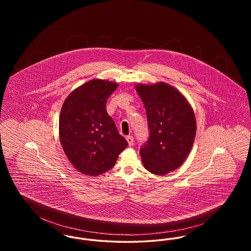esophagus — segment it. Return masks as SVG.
Instances as JSON below:
<instances>
[{"mask_svg":"<svg viewBox=\"0 0 251 251\" xmlns=\"http://www.w3.org/2000/svg\"><path fill=\"white\" fill-rule=\"evenodd\" d=\"M126 140H127V142L129 144V147H131L133 145V137L132 136H127Z\"/></svg>","mask_w":251,"mask_h":251,"instance_id":"34e87169","label":"esophagus"}]
</instances>
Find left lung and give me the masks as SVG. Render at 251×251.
Instances as JSON below:
<instances>
[{
	"label": "left lung",
	"instance_id": "obj_1",
	"mask_svg": "<svg viewBox=\"0 0 251 251\" xmlns=\"http://www.w3.org/2000/svg\"><path fill=\"white\" fill-rule=\"evenodd\" d=\"M147 112L150 137L140 149L144 167L163 176L179 168L190 153L197 122L187 99L171 84H136Z\"/></svg>",
	"mask_w": 251,
	"mask_h": 251
}]
</instances>
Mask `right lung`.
Returning <instances> with one entry per match:
<instances>
[{
  "label": "right lung",
  "mask_w": 251,
  "mask_h": 251,
  "mask_svg": "<svg viewBox=\"0 0 251 251\" xmlns=\"http://www.w3.org/2000/svg\"><path fill=\"white\" fill-rule=\"evenodd\" d=\"M116 82L93 79L75 88L62 105L59 138L72 166L87 176H99L115 166L128 146L106 111Z\"/></svg>",
  "instance_id": "1"
}]
</instances>
